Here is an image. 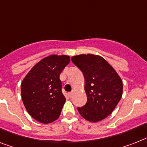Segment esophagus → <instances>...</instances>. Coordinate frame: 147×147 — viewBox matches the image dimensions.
I'll return each mask as SVG.
<instances>
[{"label": "esophagus", "mask_w": 147, "mask_h": 147, "mask_svg": "<svg viewBox=\"0 0 147 147\" xmlns=\"http://www.w3.org/2000/svg\"><path fill=\"white\" fill-rule=\"evenodd\" d=\"M73 94H74V92H69V93H68L69 97H70V98H71V97L73 96Z\"/></svg>", "instance_id": "esophagus-1"}]
</instances>
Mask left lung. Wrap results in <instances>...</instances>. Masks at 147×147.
Returning a JSON list of instances; mask_svg holds the SVG:
<instances>
[{
	"label": "left lung",
	"mask_w": 147,
	"mask_h": 147,
	"mask_svg": "<svg viewBox=\"0 0 147 147\" xmlns=\"http://www.w3.org/2000/svg\"><path fill=\"white\" fill-rule=\"evenodd\" d=\"M82 72L87 102L78 107L80 114L89 122L107 118L116 108L122 95V81L113 67L100 55L82 54L71 58Z\"/></svg>",
	"instance_id": "1"
}]
</instances>
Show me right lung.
I'll use <instances>...</instances> for the list:
<instances>
[{"mask_svg": "<svg viewBox=\"0 0 147 147\" xmlns=\"http://www.w3.org/2000/svg\"><path fill=\"white\" fill-rule=\"evenodd\" d=\"M68 55H52L33 67L23 79L21 94L31 117L48 124L59 118L65 103L59 76L70 62Z\"/></svg>", "mask_w": 147, "mask_h": 147, "instance_id": "1", "label": "right lung"}]
</instances>
